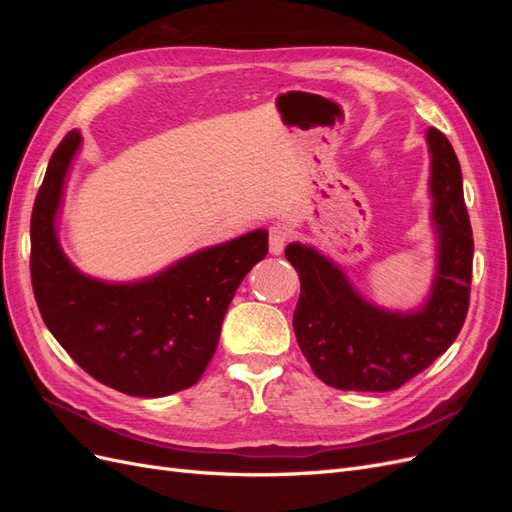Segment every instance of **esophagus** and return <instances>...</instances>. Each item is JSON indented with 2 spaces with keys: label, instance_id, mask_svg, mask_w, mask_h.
I'll return each mask as SVG.
<instances>
[{
  "label": "esophagus",
  "instance_id": "34e87169",
  "mask_svg": "<svg viewBox=\"0 0 512 512\" xmlns=\"http://www.w3.org/2000/svg\"><path fill=\"white\" fill-rule=\"evenodd\" d=\"M288 239H290V230L286 226H282V224L271 226V232H269V250H271V254L280 256L284 252Z\"/></svg>",
  "mask_w": 512,
  "mask_h": 512
}]
</instances>
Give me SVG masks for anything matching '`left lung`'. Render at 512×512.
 I'll list each match as a JSON object with an SVG mask.
<instances>
[{
    "label": "left lung",
    "mask_w": 512,
    "mask_h": 512,
    "mask_svg": "<svg viewBox=\"0 0 512 512\" xmlns=\"http://www.w3.org/2000/svg\"><path fill=\"white\" fill-rule=\"evenodd\" d=\"M429 196L436 273L427 299L408 312L376 305L335 260L288 243L301 294L294 335L314 374L342 391H395L444 354L468 314L474 239L463 203L461 166L448 138L429 128Z\"/></svg>",
    "instance_id": "obj_1"
}]
</instances>
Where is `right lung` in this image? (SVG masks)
I'll use <instances>...</instances> for the list:
<instances>
[{
	"label": "right lung",
	"instance_id": "obj_1",
	"mask_svg": "<svg viewBox=\"0 0 512 512\" xmlns=\"http://www.w3.org/2000/svg\"><path fill=\"white\" fill-rule=\"evenodd\" d=\"M68 132L51 156L32 213V284L46 329L89 376L134 397H164L196 384L220 342L243 277L269 252L258 228L183 256L134 282L85 275L61 250L57 218L72 160Z\"/></svg>",
	"mask_w": 512,
	"mask_h": 512
}]
</instances>
